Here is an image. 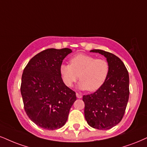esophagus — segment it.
<instances>
[{
	"mask_svg": "<svg viewBox=\"0 0 147 147\" xmlns=\"http://www.w3.org/2000/svg\"><path fill=\"white\" fill-rule=\"evenodd\" d=\"M76 97H78V98L80 99V98H82V95H80V94H79V93H76Z\"/></svg>",
	"mask_w": 147,
	"mask_h": 147,
	"instance_id": "34e87169",
	"label": "esophagus"
}]
</instances>
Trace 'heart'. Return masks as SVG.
Returning <instances> with one entry per match:
<instances>
[{"instance_id": "1", "label": "heart", "mask_w": 147, "mask_h": 147, "mask_svg": "<svg viewBox=\"0 0 147 147\" xmlns=\"http://www.w3.org/2000/svg\"><path fill=\"white\" fill-rule=\"evenodd\" d=\"M69 63L70 65L62 64L59 67L60 75L67 87H71L79 77V88L94 92L99 89L108 78L110 65L106 60L79 54L72 57Z\"/></svg>"}]
</instances>
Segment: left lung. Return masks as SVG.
<instances>
[{
  "mask_svg": "<svg viewBox=\"0 0 147 147\" xmlns=\"http://www.w3.org/2000/svg\"><path fill=\"white\" fill-rule=\"evenodd\" d=\"M104 55L110 65L108 78L101 87L90 95L83 96L84 117L95 129L106 130L122 120L129 99V74L123 61L110 52L92 50Z\"/></svg>",
  "mask_w": 147,
  "mask_h": 147,
  "instance_id": "left-lung-1",
  "label": "left lung"
}]
</instances>
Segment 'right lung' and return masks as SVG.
Segmentation results:
<instances>
[{
  "label": "right lung",
  "mask_w": 147,
  "mask_h": 147,
  "mask_svg": "<svg viewBox=\"0 0 147 147\" xmlns=\"http://www.w3.org/2000/svg\"><path fill=\"white\" fill-rule=\"evenodd\" d=\"M69 48H50L36 54L24 69L20 91L25 112L43 129L61 128L67 120L76 93L63 83L59 72Z\"/></svg>",
  "instance_id": "1"
}]
</instances>
